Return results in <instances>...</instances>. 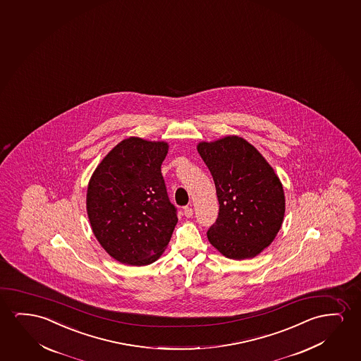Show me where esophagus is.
Masks as SVG:
<instances>
[{
  "label": "esophagus",
  "mask_w": 361,
  "mask_h": 361,
  "mask_svg": "<svg viewBox=\"0 0 361 361\" xmlns=\"http://www.w3.org/2000/svg\"><path fill=\"white\" fill-rule=\"evenodd\" d=\"M183 213L187 218H192L193 216V208L192 207H184Z\"/></svg>",
  "instance_id": "34e87169"
}]
</instances>
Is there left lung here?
<instances>
[{
  "mask_svg": "<svg viewBox=\"0 0 361 361\" xmlns=\"http://www.w3.org/2000/svg\"><path fill=\"white\" fill-rule=\"evenodd\" d=\"M219 200L208 240L225 257L252 259L274 241L283 223L285 192L274 168L239 136L200 142Z\"/></svg>",
  "mask_w": 361,
  "mask_h": 361,
  "instance_id": "left-lung-1",
  "label": "left lung"
}]
</instances>
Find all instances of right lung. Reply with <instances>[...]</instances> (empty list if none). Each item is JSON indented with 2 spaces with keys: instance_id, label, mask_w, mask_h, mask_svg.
I'll list each match as a JSON object with an SVG mask.
<instances>
[{
  "instance_id": "obj_1",
  "label": "right lung",
  "mask_w": 361,
  "mask_h": 361,
  "mask_svg": "<svg viewBox=\"0 0 361 361\" xmlns=\"http://www.w3.org/2000/svg\"><path fill=\"white\" fill-rule=\"evenodd\" d=\"M167 153V142L126 138L107 153L89 180L92 233L121 264H152L172 238L177 209L161 172Z\"/></svg>"
}]
</instances>
